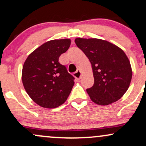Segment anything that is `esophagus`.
I'll use <instances>...</instances> for the list:
<instances>
[{
	"label": "esophagus",
	"instance_id": "34e87169",
	"mask_svg": "<svg viewBox=\"0 0 146 146\" xmlns=\"http://www.w3.org/2000/svg\"><path fill=\"white\" fill-rule=\"evenodd\" d=\"M81 75H82V73H81V71H76L75 72V73H74V74H73V75H74V77L76 79H80V78H81Z\"/></svg>",
	"mask_w": 146,
	"mask_h": 146
}]
</instances>
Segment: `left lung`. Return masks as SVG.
Returning a JSON list of instances; mask_svg holds the SVG:
<instances>
[{
	"instance_id": "1",
	"label": "left lung",
	"mask_w": 146,
	"mask_h": 146,
	"mask_svg": "<svg viewBox=\"0 0 146 146\" xmlns=\"http://www.w3.org/2000/svg\"><path fill=\"white\" fill-rule=\"evenodd\" d=\"M75 42L92 65L94 84L86 89L90 100L103 106L119 100L128 90L132 75L124 52L109 42L97 38H78Z\"/></svg>"
}]
</instances>
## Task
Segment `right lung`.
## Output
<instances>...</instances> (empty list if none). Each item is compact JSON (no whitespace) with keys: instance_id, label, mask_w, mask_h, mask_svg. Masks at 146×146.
<instances>
[{"instance_id":"1","label":"right lung","mask_w":146,"mask_h":146,"mask_svg":"<svg viewBox=\"0 0 146 146\" xmlns=\"http://www.w3.org/2000/svg\"><path fill=\"white\" fill-rule=\"evenodd\" d=\"M70 44L69 39L46 42L25 60L22 71L23 86L33 101L42 107L57 108L71 93L75 78L58 62Z\"/></svg>"}]
</instances>
